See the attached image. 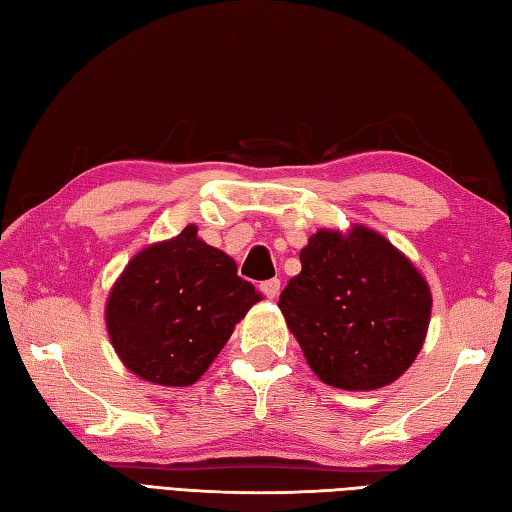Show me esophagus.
I'll use <instances>...</instances> for the list:
<instances>
[{
	"mask_svg": "<svg viewBox=\"0 0 512 512\" xmlns=\"http://www.w3.org/2000/svg\"><path fill=\"white\" fill-rule=\"evenodd\" d=\"M262 292L268 297V299H275L279 295V288H281V281L279 279H268V281H262Z\"/></svg>",
	"mask_w": 512,
	"mask_h": 512,
	"instance_id": "1",
	"label": "esophagus"
}]
</instances>
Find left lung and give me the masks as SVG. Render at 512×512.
Segmentation results:
<instances>
[{"instance_id": "left-lung-1", "label": "left lung", "mask_w": 512, "mask_h": 512, "mask_svg": "<svg viewBox=\"0 0 512 512\" xmlns=\"http://www.w3.org/2000/svg\"><path fill=\"white\" fill-rule=\"evenodd\" d=\"M301 273L279 297L312 372L347 391L394 383L416 361L431 290L400 250L372 228L321 231L301 250Z\"/></svg>"}]
</instances>
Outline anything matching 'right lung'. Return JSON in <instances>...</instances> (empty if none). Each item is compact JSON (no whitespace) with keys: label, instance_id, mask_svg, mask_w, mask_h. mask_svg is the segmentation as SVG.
Returning a JSON list of instances; mask_svg holds the SVG:
<instances>
[{"label":"right lung","instance_id":"obj_1","mask_svg":"<svg viewBox=\"0 0 512 512\" xmlns=\"http://www.w3.org/2000/svg\"><path fill=\"white\" fill-rule=\"evenodd\" d=\"M259 299L233 259L202 242L189 224L132 257L107 299V334L129 372L156 385L187 387Z\"/></svg>","mask_w":512,"mask_h":512}]
</instances>
